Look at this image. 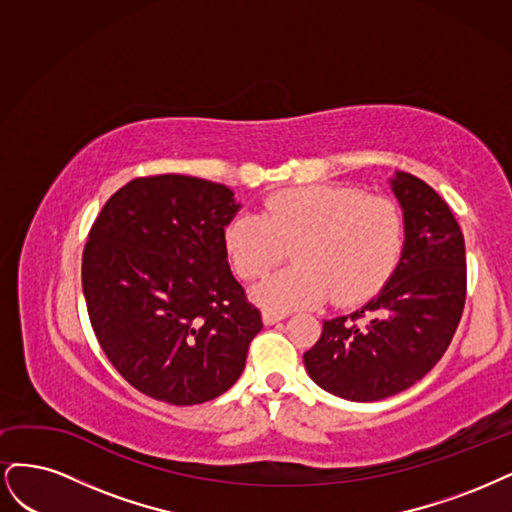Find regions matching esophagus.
<instances>
[{"mask_svg": "<svg viewBox=\"0 0 512 512\" xmlns=\"http://www.w3.org/2000/svg\"><path fill=\"white\" fill-rule=\"evenodd\" d=\"M261 317H263V323H266V325H274V323H278V321H283L287 315H285V312H278V310L266 308V310L261 312Z\"/></svg>", "mask_w": 512, "mask_h": 512, "instance_id": "obj_1", "label": "esophagus"}]
</instances>
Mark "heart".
I'll return each mask as SVG.
<instances>
[{
	"instance_id": "heart-1",
	"label": "heart",
	"mask_w": 512,
	"mask_h": 512,
	"mask_svg": "<svg viewBox=\"0 0 512 512\" xmlns=\"http://www.w3.org/2000/svg\"><path fill=\"white\" fill-rule=\"evenodd\" d=\"M225 251L244 280L266 276L293 249L295 266L255 289L276 308L364 304L393 276L406 244L402 206L355 187H302L270 195L259 212L227 223Z\"/></svg>"
}]
</instances>
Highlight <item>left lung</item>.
<instances>
[{"instance_id":"8db88e82","label":"left lung","mask_w":512,"mask_h":512,"mask_svg":"<svg viewBox=\"0 0 512 512\" xmlns=\"http://www.w3.org/2000/svg\"><path fill=\"white\" fill-rule=\"evenodd\" d=\"M406 219L402 259L374 300L323 321L304 366L321 389L351 402L400 393L449 349L466 304L464 234L447 202L421 178L395 172Z\"/></svg>"}]
</instances>
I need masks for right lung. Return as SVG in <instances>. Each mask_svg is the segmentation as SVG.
<instances>
[{
  "label": "right lung",
  "instance_id": "obj_1",
  "mask_svg": "<svg viewBox=\"0 0 512 512\" xmlns=\"http://www.w3.org/2000/svg\"><path fill=\"white\" fill-rule=\"evenodd\" d=\"M234 191L183 174L140 176L114 193L82 253L93 332L110 364L148 398H219L263 327L227 263Z\"/></svg>",
  "mask_w": 512,
  "mask_h": 512
}]
</instances>
